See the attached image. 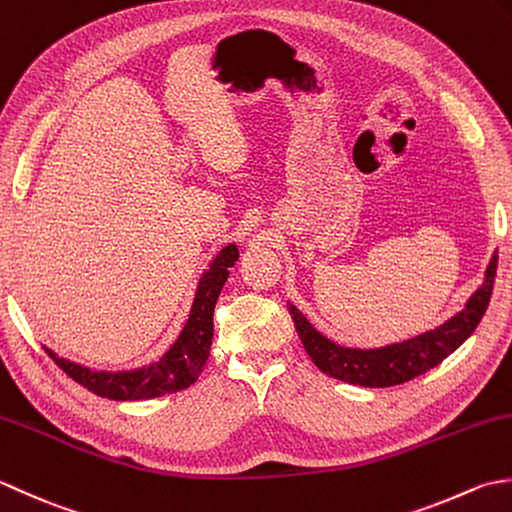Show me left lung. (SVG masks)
Wrapping results in <instances>:
<instances>
[{
  "label": "left lung",
  "instance_id": "obj_1",
  "mask_svg": "<svg viewBox=\"0 0 512 512\" xmlns=\"http://www.w3.org/2000/svg\"><path fill=\"white\" fill-rule=\"evenodd\" d=\"M495 276L497 254L486 269L484 285L475 291L471 300L466 302V309H462L460 314L444 322L442 327L422 333V336L382 349L364 351L338 347V344H333L311 327L307 318L294 305H289V316L294 320L298 336L302 344H305L311 362L322 373L342 382L360 384V387H393V384L409 382L417 378V375L437 367L471 336L479 320L486 314L490 296H493Z\"/></svg>",
  "mask_w": 512,
  "mask_h": 512
}]
</instances>
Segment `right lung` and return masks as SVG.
<instances>
[{
	"label": "right lung",
	"instance_id": "1",
	"mask_svg": "<svg viewBox=\"0 0 512 512\" xmlns=\"http://www.w3.org/2000/svg\"><path fill=\"white\" fill-rule=\"evenodd\" d=\"M238 260L236 245H227L218 254L210 269L205 271L201 283L196 289V298L192 305V314L183 333L176 340L165 356L137 371H90L83 369L75 362L61 360L55 353L48 351V356L57 362V367L64 371L68 378L81 384L83 389L108 400H152L165 393H176L187 389L201 375L207 358H210L212 336H214V307L218 294L229 276V267Z\"/></svg>",
	"mask_w": 512,
	"mask_h": 512
}]
</instances>
